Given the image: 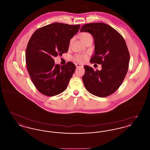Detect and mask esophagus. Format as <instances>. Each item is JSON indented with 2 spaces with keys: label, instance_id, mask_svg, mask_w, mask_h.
Instances as JSON below:
<instances>
[{
  "label": "esophagus",
  "instance_id": "esophagus-1",
  "mask_svg": "<svg viewBox=\"0 0 150 150\" xmlns=\"http://www.w3.org/2000/svg\"><path fill=\"white\" fill-rule=\"evenodd\" d=\"M75 65H76V68L81 67H83V66L82 64H75Z\"/></svg>",
  "mask_w": 150,
  "mask_h": 150
}]
</instances>
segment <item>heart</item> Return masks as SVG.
Returning a JSON list of instances; mask_svg holds the SVG:
<instances>
[{"label": "heart", "instance_id": "heart-1", "mask_svg": "<svg viewBox=\"0 0 150 150\" xmlns=\"http://www.w3.org/2000/svg\"><path fill=\"white\" fill-rule=\"evenodd\" d=\"M80 38L81 40L84 43H86V41L91 39H93V37L92 35L86 32H84L80 34ZM72 39L70 40V43H71ZM87 59V56L85 54H76L74 55L72 57V59L77 62L79 63H83L85 62Z\"/></svg>", "mask_w": 150, "mask_h": 150}]
</instances>
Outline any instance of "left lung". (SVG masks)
<instances>
[{
    "instance_id": "left-lung-1",
    "label": "left lung",
    "mask_w": 150,
    "mask_h": 150,
    "mask_svg": "<svg viewBox=\"0 0 150 150\" xmlns=\"http://www.w3.org/2000/svg\"><path fill=\"white\" fill-rule=\"evenodd\" d=\"M80 31L93 36L95 50L90 61L102 64L100 71L84 66V85L93 95L107 97L117 90L128 70L130 55L127 44L119 33L105 23H86Z\"/></svg>"
}]
</instances>
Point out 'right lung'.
Returning a JSON list of instances; mask_svg holds the SVG:
<instances>
[{
  "instance_id": "1",
  "label": "right lung",
  "mask_w": 150,
  "mask_h": 150,
  "mask_svg": "<svg viewBox=\"0 0 150 150\" xmlns=\"http://www.w3.org/2000/svg\"><path fill=\"white\" fill-rule=\"evenodd\" d=\"M80 25L55 22L37 29L26 50V63L30 78L39 92L54 96L66 89L76 66L72 62L60 66L53 59L67 52L70 41Z\"/></svg>"
}]
</instances>
